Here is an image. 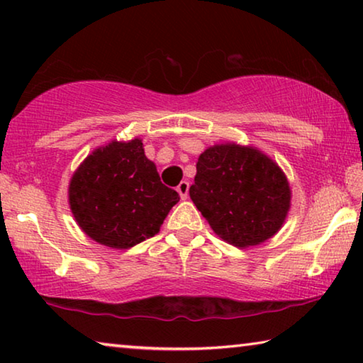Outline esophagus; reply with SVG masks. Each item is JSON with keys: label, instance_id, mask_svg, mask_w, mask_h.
<instances>
[{"label": "esophagus", "instance_id": "obj_1", "mask_svg": "<svg viewBox=\"0 0 363 363\" xmlns=\"http://www.w3.org/2000/svg\"><path fill=\"white\" fill-rule=\"evenodd\" d=\"M189 182L187 181H182L179 186H177V192H179L181 200H186L187 195H189Z\"/></svg>", "mask_w": 363, "mask_h": 363}]
</instances>
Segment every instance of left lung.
<instances>
[{"mask_svg":"<svg viewBox=\"0 0 363 363\" xmlns=\"http://www.w3.org/2000/svg\"><path fill=\"white\" fill-rule=\"evenodd\" d=\"M190 199L224 242L250 248L285 224L291 189L277 163L253 145L214 144L196 162Z\"/></svg>","mask_w":363,"mask_h":363,"instance_id":"obj_1","label":"left lung"}]
</instances>
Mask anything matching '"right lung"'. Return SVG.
I'll return each mask as SVG.
<instances>
[{
  "label": "right lung",
  "mask_w": 363,
  "mask_h": 363,
  "mask_svg": "<svg viewBox=\"0 0 363 363\" xmlns=\"http://www.w3.org/2000/svg\"><path fill=\"white\" fill-rule=\"evenodd\" d=\"M179 194L162 184L143 140H110L86 157L69 184V205L86 235L128 250L158 233Z\"/></svg>",
  "instance_id": "1"
}]
</instances>
